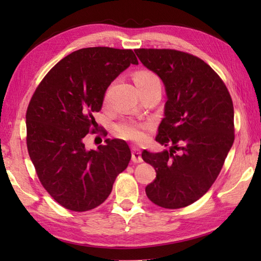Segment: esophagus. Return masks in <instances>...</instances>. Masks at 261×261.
<instances>
[{
    "mask_svg": "<svg viewBox=\"0 0 261 261\" xmlns=\"http://www.w3.org/2000/svg\"><path fill=\"white\" fill-rule=\"evenodd\" d=\"M132 162L135 163L143 162V158H141V152L139 148L132 147Z\"/></svg>",
    "mask_w": 261,
    "mask_h": 261,
    "instance_id": "1",
    "label": "esophagus"
}]
</instances>
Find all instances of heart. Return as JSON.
<instances>
[{"mask_svg":"<svg viewBox=\"0 0 261 261\" xmlns=\"http://www.w3.org/2000/svg\"><path fill=\"white\" fill-rule=\"evenodd\" d=\"M134 81L137 87L140 92L149 90L153 87H161V81L155 72L151 70L141 69L134 73ZM107 96V94H106ZM146 124L136 122H121L117 123L114 126V131L120 138L134 140V141H143L145 139V130H146Z\"/></svg>","mask_w":261,"mask_h":261,"instance_id":"heart-1","label":"heart"}]
</instances>
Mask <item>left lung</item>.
Returning a JSON list of instances; mask_svg holds the SVG:
<instances>
[{
  "label": "left lung",
  "instance_id": "8db88e82",
  "mask_svg": "<svg viewBox=\"0 0 261 261\" xmlns=\"http://www.w3.org/2000/svg\"><path fill=\"white\" fill-rule=\"evenodd\" d=\"M135 53L162 79L167 93L155 140L170 149L141 153L156 171L145 191L158 206L182 208L208 191L232 146L231 96L219 74L199 57L175 49L139 48Z\"/></svg>",
  "mask_w": 261,
  "mask_h": 261
}]
</instances>
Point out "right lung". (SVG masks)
<instances>
[{
	"label": "right lung",
	"instance_id": "obj_1",
	"mask_svg": "<svg viewBox=\"0 0 261 261\" xmlns=\"http://www.w3.org/2000/svg\"><path fill=\"white\" fill-rule=\"evenodd\" d=\"M130 64H138L131 49L83 48L53 67L31 98L28 151L42 187L64 208L85 212L102 204L129 165L131 151L124 140L106 139L96 151H87L84 138L96 132L93 114L101 110L108 86Z\"/></svg>",
	"mask_w": 261,
	"mask_h": 261
}]
</instances>
